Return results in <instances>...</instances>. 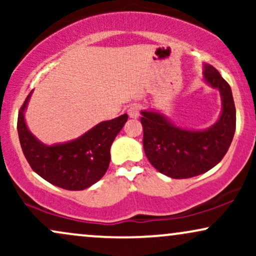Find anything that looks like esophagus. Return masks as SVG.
Returning a JSON list of instances; mask_svg holds the SVG:
<instances>
[{
    "mask_svg": "<svg viewBox=\"0 0 256 256\" xmlns=\"http://www.w3.org/2000/svg\"><path fill=\"white\" fill-rule=\"evenodd\" d=\"M140 107L138 104H132L130 108H128V116L132 119L140 118Z\"/></svg>",
    "mask_w": 256,
    "mask_h": 256,
    "instance_id": "1",
    "label": "esophagus"
}]
</instances>
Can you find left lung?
Returning <instances> with one entry per match:
<instances>
[{"mask_svg":"<svg viewBox=\"0 0 256 256\" xmlns=\"http://www.w3.org/2000/svg\"><path fill=\"white\" fill-rule=\"evenodd\" d=\"M202 78L210 88L219 90L222 98L220 116L210 128H179L161 112H140L146 158L158 172L171 178H192L218 165L236 130V108L230 85L212 64H204Z\"/></svg>","mask_w":256,"mask_h":256,"instance_id":"obj_1","label":"left lung"}]
</instances>
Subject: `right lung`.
I'll list each match as a JSON object with an SVG mask.
<instances>
[{
	"mask_svg": "<svg viewBox=\"0 0 256 256\" xmlns=\"http://www.w3.org/2000/svg\"><path fill=\"white\" fill-rule=\"evenodd\" d=\"M32 92L18 116L20 146L31 168L50 184L73 192L98 182L108 170L112 143L128 122V114L98 122L76 140L48 146L34 137L26 125L25 112Z\"/></svg>",
	"mask_w": 256,
	"mask_h": 256,
	"instance_id": "obj_1",
	"label": "right lung"
}]
</instances>
